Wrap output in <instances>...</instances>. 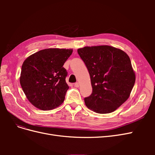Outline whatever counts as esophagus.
<instances>
[{
	"instance_id": "1",
	"label": "esophagus",
	"mask_w": 155,
	"mask_h": 155,
	"mask_svg": "<svg viewBox=\"0 0 155 155\" xmlns=\"http://www.w3.org/2000/svg\"><path fill=\"white\" fill-rule=\"evenodd\" d=\"M74 87H79V83L78 82H76L74 83Z\"/></svg>"
}]
</instances>
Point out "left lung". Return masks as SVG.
Here are the masks:
<instances>
[{"instance_id": "obj_1", "label": "left lung", "mask_w": 155, "mask_h": 155, "mask_svg": "<svg viewBox=\"0 0 155 155\" xmlns=\"http://www.w3.org/2000/svg\"><path fill=\"white\" fill-rule=\"evenodd\" d=\"M78 53L91 76L92 92L86 106L96 113L116 110L128 99L135 83V73L125 51L108 45L85 46Z\"/></svg>"}]
</instances>
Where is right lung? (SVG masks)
<instances>
[{"label": "right lung", "instance_id": "1", "mask_svg": "<svg viewBox=\"0 0 155 155\" xmlns=\"http://www.w3.org/2000/svg\"><path fill=\"white\" fill-rule=\"evenodd\" d=\"M72 49L47 48L30 55L23 62L20 83L27 99L37 109L48 110L63 104L69 87L63 66Z\"/></svg>", "mask_w": 155, "mask_h": 155}]
</instances>
